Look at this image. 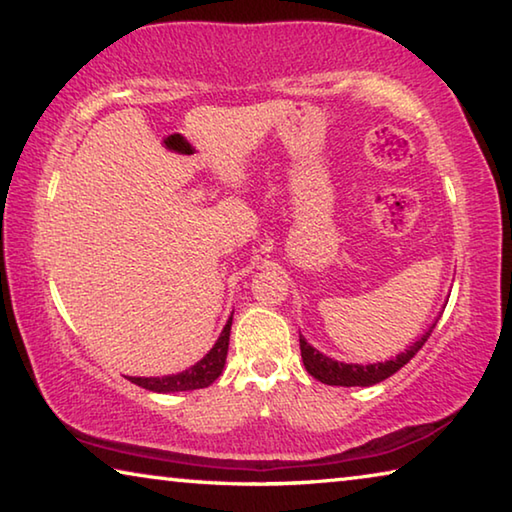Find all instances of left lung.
Returning a JSON list of instances; mask_svg holds the SVG:
<instances>
[{"mask_svg": "<svg viewBox=\"0 0 512 512\" xmlns=\"http://www.w3.org/2000/svg\"><path fill=\"white\" fill-rule=\"evenodd\" d=\"M433 327L436 325H431L418 341L409 345V350L397 354L395 359L384 361V363H368V366L329 359L323 352H318L314 345H309L305 341V336H300L302 363H305V368L311 377L323 381V384H327V386H372V384H379V381H384L391 375H395L397 370L406 366V363H409L415 354H418L422 345L427 343V339L433 332Z\"/></svg>", "mask_w": 512, "mask_h": 512, "instance_id": "obj_1", "label": "left lung"}]
</instances>
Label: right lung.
<instances>
[{"instance_id": "add662e5", "label": "right lung", "mask_w": 512, "mask_h": 512, "mask_svg": "<svg viewBox=\"0 0 512 512\" xmlns=\"http://www.w3.org/2000/svg\"><path fill=\"white\" fill-rule=\"evenodd\" d=\"M230 327H232V316L228 318V323H225L221 336L214 343V348L207 352L201 361L194 363L192 368L178 372V375H167V377H128V379H131L133 384L153 393H178V391L207 388L223 372L225 357H228Z\"/></svg>"}]
</instances>
